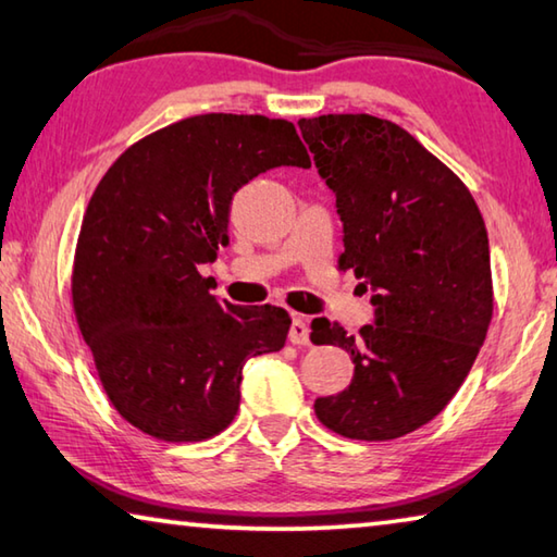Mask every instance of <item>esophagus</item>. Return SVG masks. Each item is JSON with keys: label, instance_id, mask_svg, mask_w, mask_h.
Instances as JSON below:
<instances>
[{"label": "esophagus", "instance_id": "obj_1", "mask_svg": "<svg viewBox=\"0 0 557 557\" xmlns=\"http://www.w3.org/2000/svg\"><path fill=\"white\" fill-rule=\"evenodd\" d=\"M289 342L292 344H307L309 342V326L305 322V317L295 314L292 317V324H289Z\"/></svg>", "mask_w": 557, "mask_h": 557}]
</instances>
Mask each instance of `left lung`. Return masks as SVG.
I'll use <instances>...</instances> for the list:
<instances>
[{
    "label": "left lung",
    "mask_w": 557,
    "mask_h": 557,
    "mask_svg": "<svg viewBox=\"0 0 557 557\" xmlns=\"http://www.w3.org/2000/svg\"><path fill=\"white\" fill-rule=\"evenodd\" d=\"M344 225L338 268L363 277L373 322L348 336L312 322V344L351 354L348 388L314 400L322 425L351 440L408 435L445 410L492 322V262L469 188L410 132L373 115L299 120Z\"/></svg>",
    "instance_id": "left-lung-1"
}]
</instances>
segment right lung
I'll return each instance as SVG.
<instances>
[{"label":"right lung","instance_id":"obj_1","mask_svg":"<svg viewBox=\"0 0 557 557\" xmlns=\"http://www.w3.org/2000/svg\"><path fill=\"white\" fill-rule=\"evenodd\" d=\"M275 166H312L292 122L211 112L139 139L92 194L75 319L110 403L147 435H219L238 412L245 361L285 346V309L231 305L199 272L228 245L238 188Z\"/></svg>","mask_w":557,"mask_h":557}]
</instances>
